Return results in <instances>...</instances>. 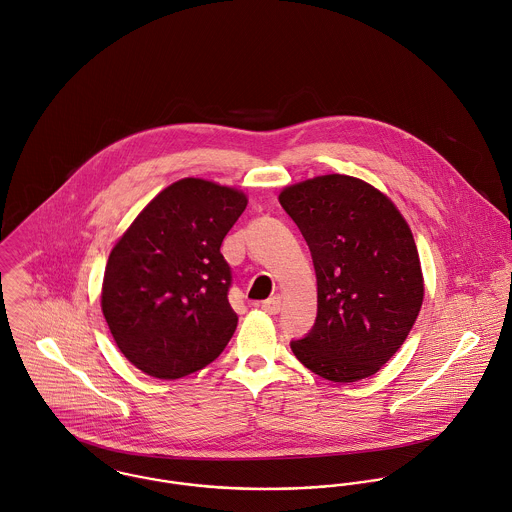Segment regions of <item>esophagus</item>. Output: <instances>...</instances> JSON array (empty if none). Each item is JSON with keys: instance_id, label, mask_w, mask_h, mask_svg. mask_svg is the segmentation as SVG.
<instances>
[{"instance_id": "obj_1", "label": "esophagus", "mask_w": 512, "mask_h": 512, "mask_svg": "<svg viewBox=\"0 0 512 512\" xmlns=\"http://www.w3.org/2000/svg\"><path fill=\"white\" fill-rule=\"evenodd\" d=\"M261 308H263L265 312H269V314H277V312L281 310V297H279V295H275V297H271V299L263 301V303H261Z\"/></svg>"}]
</instances>
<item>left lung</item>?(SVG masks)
Segmentation results:
<instances>
[{"instance_id":"left-lung-1","label":"left lung","mask_w":512,"mask_h":512,"mask_svg":"<svg viewBox=\"0 0 512 512\" xmlns=\"http://www.w3.org/2000/svg\"><path fill=\"white\" fill-rule=\"evenodd\" d=\"M316 273V322L291 342L324 380L374 376L404 344L423 303V273L408 221L372 184L326 174L283 188Z\"/></svg>"}]
</instances>
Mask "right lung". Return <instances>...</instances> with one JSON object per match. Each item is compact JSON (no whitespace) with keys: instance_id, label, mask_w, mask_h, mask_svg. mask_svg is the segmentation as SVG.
Instances as JSON below:
<instances>
[{"instance_id":"1","label":"right lung","mask_w":512,"mask_h":512,"mask_svg":"<svg viewBox=\"0 0 512 512\" xmlns=\"http://www.w3.org/2000/svg\"><path fill=\"white\" fill-rule=\"evenodd\" d=\"M247 207L241 190L202 178L164 188L114 243L101 308L124 358L176 380L213 362L237 328L219 247Z\"/></svg>"}]
</instances>
